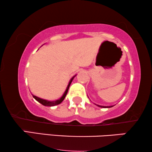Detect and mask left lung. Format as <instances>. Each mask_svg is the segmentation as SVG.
<instances>
[{
	"mask_svg": "<svg viewBox=\"0 0 152 152\" xmlns=\"http://www.w3.org/2000/svg\"><path fill=\"white\" fill-rule=\"evenodd\" d=\"M97 106H98V107H102V108H111L112 107H113V106H109V107H107V106H100V105H97Z\"/></svg>",
	"mask_w": 152,
	"mask_h": 152,
	"instance_id": "left-lung-1",
	"label": "left lung"
}]
</instances>
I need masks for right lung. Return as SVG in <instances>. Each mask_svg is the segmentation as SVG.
I'll return each mask as SVG.
<instances>
[{"label": "right lung", "instance_id": "right-lung-1", "mask_svg": "<svg viewBox=\"0 0 152 152\" xmlns=\"http://www.w3.org/2000/svg\"><path fill=\"white\" fill-rule=\"evenodd\" d=\"M76 75H75L74 77H72L71 78V80H70L69 83H68V85L67 86V88H66V90L65 92H64V95H62V97H61V98L57 99V100H55V101H48L46 100V99H41V98H39V97L35 96V95H32V96L34 98L36 99L37 101H38L39 103H41V104H43V106H47V107H53V106H55V105H57V104H61L62 102V101L64 100V98H65L66 95H67V93H68V88H69V86L70 84H71L72 81V80H73L75 77Z\"/></svg>", "mask_w": 152, "mask_h": 152}]
</instances>
